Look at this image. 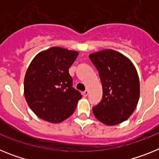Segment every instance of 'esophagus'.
Here are the masks:
<instances>
[{"instance_id":"1","label":"esophagus","mask_w":159,"mask_h":159,"mask_svg":"<svg viewBox=\"0 0 159 159\" xmlns=\"http://www.w3.org/2000/svg\"><path fill=\"white\" fill-rule=\"evenodd\" d=\"M82 94H83V95H84V97H87V96H88V94H89V92H88V90H86V91H84V92H83Z\"/></svg>"}]
</instances>
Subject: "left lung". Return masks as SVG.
<instances>
[{
	"label": "left lung",
	"instance_id": "1",
	"mask_svg": "<svg viewBox=\"0 0 159 159\" xmlns=\"http://www.w3.org/2000/svg\"><path fill=\"white\" fill-rule=\"evenodd\" d=\"M99 72L102 98L92 108L101 123L114 126L127 120L139 99V79L134 64L121 53L106 49L89 55Z\"/></svg>",
	"mask_w": 159,
	"mask_h": 159
}]
</instances>
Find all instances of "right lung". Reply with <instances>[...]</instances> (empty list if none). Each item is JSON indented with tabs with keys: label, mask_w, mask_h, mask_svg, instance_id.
<instances>
[{
	"label": "right lung",
	"mask_w": 159,
	"mask_h": 159,
	"mask_svg": "<svg viewBox=\"0 0 159 159\" xmlns=\"http://www.w3.org/2000/svg\"><path fill=\"white\" fill-rule=\"evenodd\" d=\"M78 54L52 47L38 53L29 64L24 82L25 97L29 107L40 119L58 123L75 111L82 95L72 88L68 69Z\"/></svg>",
	"instance_id": "add662e5"
}]
</instances>
